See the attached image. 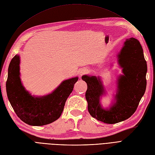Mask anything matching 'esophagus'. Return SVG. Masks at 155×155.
Returning <instances> with one entry per match:
<instances>
[{
	"label": "esophagus",
	"instance_id": "1",
	"mask_svg": "<svg viewBox=\"0 0 155 155\" xmlns=\"http://www.w3.org/2000/svg\"><path fill=\"white\" fill-rule=\"evenodd\" d=\"M88 72H89L88 69H86V68H83V69H82L81 71H80L79 74H80V76H82V75H84V74L88 73Z\"/></svg>",
	"mask_w": 155,
	"mask_h": 155
}]
</instances>
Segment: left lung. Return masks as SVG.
<instances>
[{
  "label": "left lung",
  "instance_id": "8db88e82",
  "mask_svg": "<svg viewBox=\"0 0 155 155\" xmlns=\"http://www.w3.org/2000/svg\"><path fill=\"white\" fill-rule=\"evenodd\" d=\"M117 57L124 75L118 79L116 102L109 110L102 109L100 104V97L104 93L100 79L87 75L81 78L88 86L85 97L90 115L108 124L129 118L135 112L146 88L147 64L139 41L134 38L127 39Z\"/></svg>",
  "mask_w": 155,
  "mask_h": 155
}]
</instances>
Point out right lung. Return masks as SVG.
I'll return each mask as SVG.
<instances>
[{"instance_id":"obj_1","label":"right lung","mask_w":155,"mask_h":155,"mask_svg":"<svg viewBox=\"0 0 155 155\" xmlns=\"http://www.w3.org/2000/svg\"><path fill=\"white\" fill-rule=\"evenodd\" d=\"M19 65L20 57L16 54L10 62L6 81L8 97L15 113L21 121L32 126H42L56 121L62 113L78 78L65 80L51 94L35 97L21 84Z\"/></svg>"}]
</instances>
